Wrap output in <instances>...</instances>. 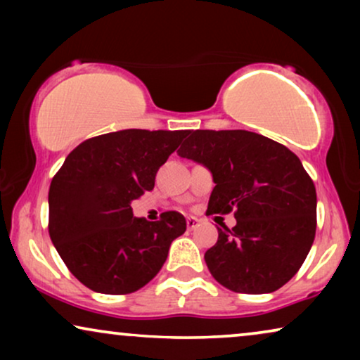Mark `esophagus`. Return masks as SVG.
I'll return each instance as SVG.
<instances>
[{
	"mask_svg": "<svg viewBox=\"0 0 360 360\" xmlns=\"http://www.w3.org/2000/svg\"><path fill=\"white\" fill-rule=\"evenodd\" d=\"M198 223H200V221L196 219V218H193V216L186 218V228H188V229H195L196 226H198Z\"/></svg>",
	"mask_w": 360,
	"mask_h": 360,
	"instance_id": "obj_1",
	"label": "esophagus"
}]
</instances>
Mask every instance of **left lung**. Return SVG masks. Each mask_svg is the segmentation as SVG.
Returning a JSON list of instances; mask_svg holds the SVG:
<instances>
[{"label":"left lung","mask_w":360,"mask_h":360,"mask_svg":"<svg viewBox=\"0 0 360 360\" xmlns=\"http://www.w3.org/2000/svg\"><path fill=\"white\" fill-rule=\"evenodd\" d=\"M180 157L208 167L216 186L206 214L234 211L205 262L236 293H270L302 267L316 233V188L292 150L255 132L196 129Z\"/></svg>","instance_id":"left-lung-1"}]
</instances>
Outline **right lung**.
<instances>
[{
  "label": "right lung",
  "mask_w": 360,
  "mask_h": 360,
  "mask_svg": "<svg viewBox=\"0 0 360 360\" xmlns=\"http://www.w3.org/2000/svg\"><path fill=\"white\" fill-rule=\"evenodd\" d=\"M186 131L124 129L83 141L49 188V234L67 269L93 292L127 295L149 283L172 240L185 233L179 211L159 221L132 216L131 201L155 175Z\"/></svg>",
  "instance_id": "right-lung-1"
}]
</instances>
